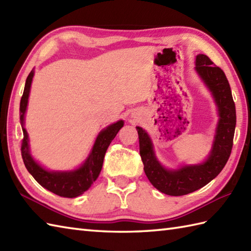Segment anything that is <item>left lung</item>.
<instances>
[{"label": "left lung", "mask_w": 251, "mask_h": 251, "mask_svg": "<svg viewBox=\"0 0 251 251\" xmlns=\"http://www.w3.org/2000/svg\"><path fill=\"white\" fill-rule=\"evenodd\" d=\"M195 69L214 95L220 115L214 147L205 163L184 166L178 170L165 169L156 161L147 132L141 127H136L139 136L140 156L148 179L162 193L172 196L192 193L209 183L226 166L233 148L236 111L226 74L221 68L214 65L209 57L201 54L196 57Z\"/></svg>", "instance_id": "obj_1"}]
</instances>
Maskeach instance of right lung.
Here are the masks:
<instances>
[{
    "label": "right lung",
    "instance_id": "obj_1",
    "mask_svg": "<svg viewBox=\"0 0 251 251\" xmlns=\"http://www.w3.org/2000/svg\"><path fill=\"white\" fill-rule=\"evenodd\" d=\"M32 77H33V70L26 77L24 95L20 100V124L24 131V138L21 141V156H23L25 168L43 188L61 197L73 199V197L81 195L85 191H87L93 182H95L96 179L98 178L101 168H102L106 149L124 125V122H116L100 132L97 139H96L92 153L82 167L70 173L47 172L39 164H36L33 158L31 157L29 153L28 134L24 128V117L26 104H28Z\"/></svg>",
    "mask_w": 251,
    "mask_h": 251
}]
</instances>
